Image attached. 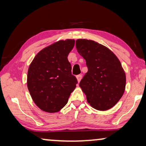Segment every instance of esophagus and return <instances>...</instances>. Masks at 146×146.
Masks as SVG:
<instances>
[{
    "label": "esophagus",
    "instance_id": "obj_1",
    "mask_svg": "<svg viewBox=\"0 0 146 146\" xmlns=\"http://www.w3.org/2000/svg\"><path fill=\"white\" fill-rule=\"evenodd\" d=\"M76 77H77V79L78 83H79V82L81 81V79H82V75H77Z\"/></svg>",
    "mask_w": 146,
    "mask_h": 146
}]
</instances>
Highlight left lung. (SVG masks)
<instances>
[{
	"label": "left lung",
	"instance_id": "1",
	"mask_svg": "<svg viewBox=\"0 0 146 146\" xmlns=\"http://www.w3.org/2000/svg\"><path fill=\"white\" fill-rule=\"evenodd\" d=\"M76 48L88 67L79 83L88 103L100 111L112 108L126 87V73L120 60L111 50L93 40L78 39Z\"/></svg>",
	"mask_w": 146,
	"mask_h": 146
}]
</instances>
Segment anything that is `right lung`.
I'll list each match as a JSON object with an SVG mask.
<instances>
[{"mask_svg": "<svg viewBox=\"0 0 146 146\" xmlns=\"http://www.w3.org/2000/svg\"><path fill=\"white\" fill-rule=\"evenodd\" d=\"M75 40H59L37 53L28 71L27 86L33 101L43 111L54 113L64 107L77 80L71 74L69 53Z\"/></svg>", "mask_w": 146, "mask_h": 146, "instance_id": "add662e5", "label": "right lung"}]
</instances>
